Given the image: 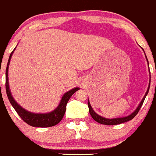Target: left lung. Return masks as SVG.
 I'll return each instance as SVG.
<instances>
[{
	"label": "left lung",
	"instance_id": "8db88e82",
	"mask_svg": "<svg viewBox=\"0 0 156 156\" xmlns=\"http://www.w3.org/2000/svg\"><path fill=\"white\" fill-rule=\"evenodd\" d=\"M143 50H144V49H143ZM146 58H147V57H146ZM147 61H148V59H147ZM150 84H151V82H150ZM150 84H149L148 90H147L146 94H145L144 97L143 98L142 101L140 103L139 105H138V108L135 110V112L132 113V114L131 115H129V116L123 117V118H116V119H105V118H104V117H102L101 116H99V115H98L97 114H96V113L94 112L93 108H91V106L90 105V103H89V100H88V106H89V113H90V115L91 116V117H92V118H93L94 120L97 121V122L99 123H101V124L108 125V126H109V125L120 124V123H125V122H126V121H129L130 120H131V119H133L134 117H135L136 115H137L138 112H139L140 108H141L143 104H144L145 98H146V97L147 94H148V93L149 88H150Z\"/></svg>",
	"mask_w": 156,
	"mask_h": 156
}]
</instances>
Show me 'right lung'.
Wrapping results in <instances>:
<instances>
[{
    "mask_svg": "<svg viewBox=\"0 0 156 156\" xmlns=\"http://www.w3.org/2000/svg\"><path fill=\"white\" fill-rule=\"evenodd\" d=\"M16 49V48H15ZM14 49V50H15ZM13 50V51H14ZM13 51H12L11 54L10 55L9 59L8 61L7 67H6L5 71V89L6 94H7L8 98L9 101L14 108V109L18 113L19 116L25 121L27 124L34 127H52L53 126L57 125V123L60 122V121L62 119L65 113L66 112V106L70 97L73 95L74 93H75L76 91L79 90L80 88H74L72 90L65 93L62 98L60 103L59 106L53 111V112L48 113V114H33V113L27 112L24 108H23L20 105L17 104V102L15 101L12 98L11 94H10L9 89V85H8V65H9L10 60L11 59L12 55L13 53Z\"/></svg>",
    "mask_w": 156,
    "mask_h": 156,
    "instance_id": "1",
    "label": "right lung"
}]
</instances>
